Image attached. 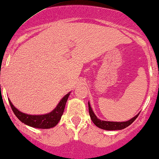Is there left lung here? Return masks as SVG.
Masks as SVG:
<instances>
[{"label":"left lung","instance_id":"left-lung-1","mask_svg":"<svg viewBox=\"0 0 159 159\" xmlns=\"http://www.w3.org/2000/svg\"><path fill=\"white\" fill-rule=\"evenodd\" d=\"M89 105V112L90 117L91 120H93L95 126L101 128L102 129H105V130H120V129H123L124 128L127 127L128 126L130 125L134 121L136 120V117L139 116V113L134 116L133 118L129 119V120L127 121H123V122H115V121H107V120H102L98 119L97 116L95 115L94 111H93V108L91 107L89 102H88Z\"/></svg>","mask_w":159,"mask_h":159}]
</instances>
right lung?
<instances>
[{
    "instance_id": "obj_1",
    "label": "right lung",
    "mask_w": 159,
    "mask_h": 159,
    "mask_svg": "<svg viewBox=\"0 0 159 159\" xmlns=\"http://www.w3.org/2000/svg\"><path fill=\"white\" fill-rule=\"evenodd\" d=\"M69 93L64 95L61 100L60 101L59 103L56 106L55 108L51 111L50 113L45 114H39V115H33V114H28L25 113H23L20 111H19L14 105L12 104L11 100L9 99L10 105H11L12 110L13 113L16 116V117L23 124L30 126V127L34 128H39V129H49L55 127L61 120V116L64 113L65 105L68 98L70 96Z\"/></svg>"
}]
</instances>
